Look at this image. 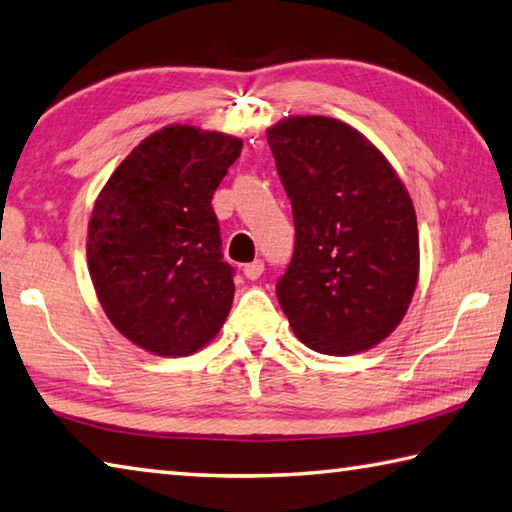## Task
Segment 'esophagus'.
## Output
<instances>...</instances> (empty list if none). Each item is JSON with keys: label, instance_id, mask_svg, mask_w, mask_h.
Listing matches in <instances>:
<instances>
[{"label": "esophagus", "instance_id": "esophagus-1", "mask_svg": "<svg viewBox=\"0 0 512 512\" xmlns=\"http://www.w3.org/2000/svg\"><path fill=\"white\" fill-rule=\"evenodd\" d=\"M264 273V262L262 259H255V262H250L244 266V275L248 277V280H257V277H262Z\"/></svg>", "mask_w": 512, "mask_h": 512}]
</instances>
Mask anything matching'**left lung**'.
<instances>
[{
    "instance_id": "left-lung-1",
    "label": "left lung",
    "mask_w": 512,
    "mask_h": 512,
    "mask_svg": "<svg viewBox=\"0 0 512 512\" xmlns=\"http://www.w3.org/2000/svg\"><path fill=\"white\" fill-rule=\"evenodd\" d=\"M293 206L295 250L277 300L306 347L351 356L383 342L418 282L414 203L385 154L327 116L266 129Z\"/></svg>"
}]
</instances>
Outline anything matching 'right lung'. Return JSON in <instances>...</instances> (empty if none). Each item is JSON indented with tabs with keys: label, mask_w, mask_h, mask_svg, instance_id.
<instances>
[{
	"label": "right lung",
	"mask_w": 512,
	"mask_h": 512,
	"mask_svg": "<svg viewBox=\"0 0 512 512\" xmlns=\"http://www.w3.org/2000/svg\"><path fill=\"white\" fill-rule=\"evenodd\" d=\"M241 147L237 136L167 125L100 190L87 232L89 275L109 322L136 347L190 356L224 327L235 282L212 194Z\"/></svg>",
	"instance_id": "obj_1"
}]
</instances>
